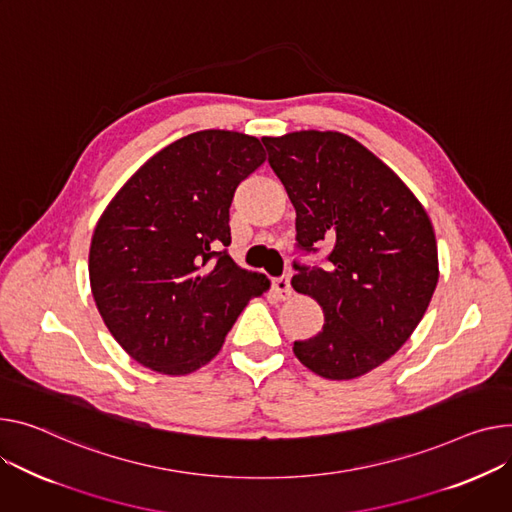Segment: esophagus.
Returning a JSON list of instances; mask_svg holds the SVG:
<instances>
[{"label":"esophagus","instance_id":"1","mask_svg":"<svg viewBox=\"0 0 512 512\" xmlns=\"http://www.w3.org/2000/svg\"><path fill=\"white\" fill-rule=\"evenodd\" d=\"M271 286H274V290L278 292L280 298H288L292 288H290V278L288 276H282V278H276L274 282H271Z\"/></svg>","mask_w":512,"mask_h":512}]
</instances>
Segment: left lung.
I'll return each mask as SVG.
<instances>
[{"label": "left lung", "instance_id": "obj_1", "mask_svg": "<svg viewBox=\"0 0 512 512\" xmlns=\"http://www.w3.org/2000/svg\"><path fill=\"white\" fill-rule=\"evenodd\" d=\"M261 142L296 210V247H331L325 267L294 261L292 288L325 315L294 354L323 379L362 377L410 339L428 309L438 282L432 222L393 170L346 133Z\"/></svg>", "mask_w": 512, "mask_h": 512}]
</instances>
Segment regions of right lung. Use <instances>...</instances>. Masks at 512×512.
Wrapping results in <instances>:
<instances>
[{
	"mask_svg": "<svg viewBox=\"0 0 512 512\" xmlns=\"http://www.w3.org/2000/svg\"><path fill=\"white\" fill-rule=\"evenodd\" d=\"M263 162L253 135L197 131L135 170L102 212L88 257L92 296L142 366L179 377L208 364L269 288L226 251L234 191Z\"/></svg>",
	"mask_w": 512,
	"mask_h": 512,
	"instance_id": "obj_1",
	"label": "right lung"
}]
</instances>
